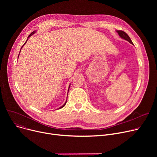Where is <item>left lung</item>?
<instances>
[{"label":"left lung","instance_id":"1","mask_svg":"<svg viewBox=\"0 0 157 157\" xmlns=\"http://www.w3.org/2000/svg\"><path fill=\"white\" fill-rule=\"evenodd\" d=\"M116 31L118 32V35L120 36V37L121 38H122V39H125V40L128 41V42H129L130 44L134 45L133 43L132 42V40H131L129 36L127 35V34L126 32H123V31H122V30H116Z\"/></svg>","mask_w":157,"mask_h":157}]
</instances>
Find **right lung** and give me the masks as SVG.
Masks as SVG:
<instances>
[{
    "label": "right lung",
    "mask_w": 157,
    "mask_h": 157,
    "mask_svg": "<svg viewBox=\"0 0 157 157\" xmlns=\"http://www.w3.org/2000/svg\"><path fill=\"white\" fill-rule=\"evenodd\" d=\"M36 30H35V31H33V32H32V33H31V34H30V35H29V37H27V40H26V42H25V43H24V44H23V46H21V48H23V46H24V45H25V44H26V43H27V40H28V39H29V37H30V36H32V35H33V34H35V33H36ZM21 49H20V52H21ZM19 55H20V54H19ZM19 55H18V57H19ZM70 86H71V85H69V89H68V92H69V88H70ZM67 95H68V93H67ZM66 102H67V100H66V101H65V103H64V104H63V105H62V106H61V107H60V108H59V109H61V108H63V107H64V106H65V104H66Z\"/></svg>",
    "instance_id": "1"
}]
</instances>
